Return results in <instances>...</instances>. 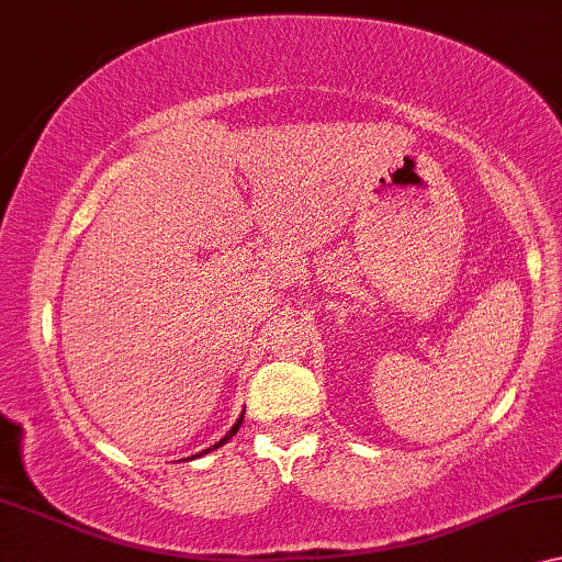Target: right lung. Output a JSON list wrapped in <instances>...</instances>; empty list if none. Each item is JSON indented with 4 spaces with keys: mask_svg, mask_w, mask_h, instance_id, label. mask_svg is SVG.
Here are the masks:
<instances>
[{
    "mask_svg": "<svg viewBox=\"0 0 562 562\" xmlns=\"http://www.w3.org/2000/svg\"><path fill=\"white\" fill-rule=\"evenodd\" d=\"M241 420H244V415H241V417H239V420H236V425H234V428H232V430H228V432H226V438H221V440H218V442H216V446H213V448H218V446H224V442H226V440H228V438H232V436H234V432H236V430H239V425H241ZM209 450H211V448H205V453H209ZM199 456H201V453H199Z\"/></svg>",
    "mask_w": 562,
    "mask_h": 562,
    "instance_id": "add662e5",
    "label": "right lung"
}]
</instances>
